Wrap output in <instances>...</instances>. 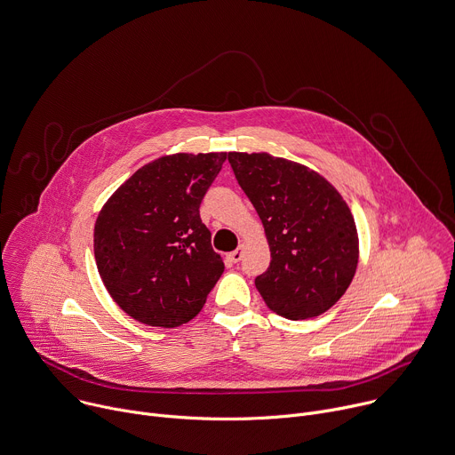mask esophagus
Returning <instances> with one entry per match:
<instances>
[{"instance_id": "obj_1", "label": "esophagus", "mask_w": 455, "mask_h": 455, "mask_svg": "<svg viewBox=\"0 0 455 455\" xmlns=\"http://www.w3.org/2000/svg\"><path fill=\"white\" fill-rule=\"evenodd\" d=\"M242 254H243V245H238V249L233 251V252H229L228 258H229L233 263H238V261L242 259Z\"/></svg>"}]
</instances>
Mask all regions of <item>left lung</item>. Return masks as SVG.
<instances>
[{
  "mask_svg": "<svg viewBox=\"0 0 455 455\" xmlns=\"http://www.w3.org/2000/svg\"><path fill=\"white\" fill-rule=\"evenodd\" d=\"M228 159L268 242L270 265L254 280L265 305L292 321L324 314L358 263L349 206L321 173L296 161L267 152H229Z\"/></svg>",
  "mask_w": 455,
  "mask_h": 455,
  "instance_id": "8db88e82",
  "label": "left lung"
}]
</instances>
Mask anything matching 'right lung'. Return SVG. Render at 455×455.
<instances>
[{
  "instance_id": "add662e5",
  "label": "right lung",
  "mask_w": 455,
  "mask_h": 455,
  "mask_svg": "<svg viewBox=\"0 0 455 455\" xmlns=\"http://www.w3.org/2000/svg\"><path fill=\"white\" fill-rule=\"evenodd\" d=\"M228 152L170 154L136 170L95 222V259L132 319L175 328L194 319L224 272L199 208Z\"/></svg>"
}]
</instances>
